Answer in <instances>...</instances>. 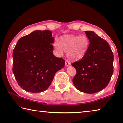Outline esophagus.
Segmentation results:
<instances>
[{"instance_id": "esophagus-1", "label": "esophagus", "mask_w": 123, "mask_h": 123, "mask_svg": "<svg viewBox=\"0 0 123 123\" xmlns=\"http://www.w3.org/2000/svg\"><path fill=\"white\" fill-rule=\"evenodd\" d=\"M69 65H70V62L68 61H67V60H66V61H65V66H68Z\"/></svg>"}]
</instances>
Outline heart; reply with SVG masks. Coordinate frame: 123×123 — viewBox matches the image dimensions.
Segmentation results:
<instances>
[{"label": "heart", "instance_id": "obj_1", "mask_svg": "<svg viewBox=\"0 0 123 123\" xmlns=\"http://www.w3.org/2000/svg\"><path fill=\"white\" fill-rule=\"evenodd\" d=\"M90 45V41L86 35L66 34L60 37L59 41L55 42L56 51L62 54L64 50L71 60L77 61L83 58L86 54Z\"/></svg>", "mask_w": 123, "mask_h": 123}]
</instances>
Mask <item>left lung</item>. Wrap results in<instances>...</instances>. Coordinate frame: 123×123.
I'll use <instances>...</instances> for the list:
<instances>
[{"label": "left lung", "instance_id": "1", "mask_svg": "<svg viewBox=\"0 0 123 123\" xmlns=\"http://www.w3.org/2000/svg\"><path fill=\"white\" fill-rule=\"evenodd\" d=\"M90 41L83 58L72 64L76 74L73 82L79 91L95 93L105 88L114 72V55L108 43L94 32H85Z\"/></svg>", "mask_w": 123, "mask_h": 123}]
</instances>
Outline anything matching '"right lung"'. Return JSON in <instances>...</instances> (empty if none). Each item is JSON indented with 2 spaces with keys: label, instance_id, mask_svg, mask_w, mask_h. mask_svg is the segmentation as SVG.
Returning a JSON list of instances; mask_svg holds the SVG:
<instances>
[{
  "label": "right lung",
  "instance_id": "add662e5",
  "mask_svg": "<svg viewBox=\"0 0 123 123\" xmlns=\"http://www.w3.org/2000/svg\"><path fill=\"white\" fill-rule=\"evenodd\" d=\"M50 30H36L20 38L15 47L12 72L25 91L40 93L50 86L54 75L65 66V60L55 57Z\"/></svg>",
  "mask_w": 123,
  "mask_h": 123
}]
</instances>
